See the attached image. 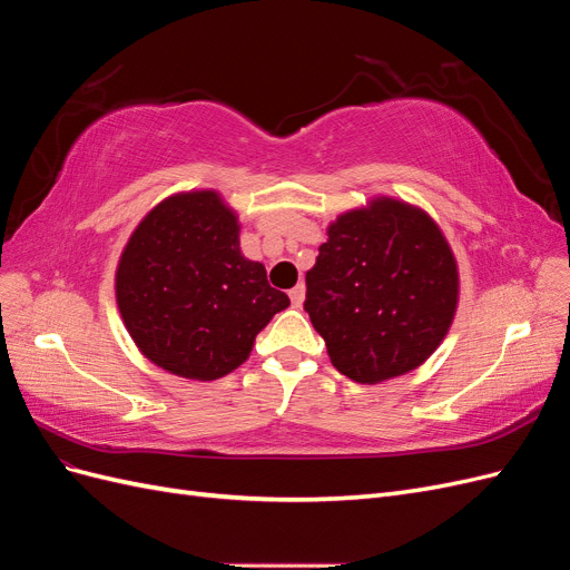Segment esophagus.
Instances as JSON below:
<instances>
[{"label": "esophagus", "mask_w": 570, "mask_h": 570, "mask_svg": "<svg viewBox=\"0 0 570 570\" xmlns=\"http://www.w3.org/2000/svg\"><path fill=\"white\" fill-rule=\"evenodd\" d=\"M289 299H292V306H302L304 304V285L302 283L297 287L289 289Z\"/></svg>", "instance_id": "obj_1"}]
</instances>
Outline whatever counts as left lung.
Masks as SVG:
<instances>
[{
	"label": "left lung",
	"mask_w": 570,
	"mask_h": 570,
	"mask_svg": "<svg viewBox=\"0 0 570 570\" xmlns=\"http://www.w3.org/2000/svg\"><path fill=\"white\" fill-rule=\"evenodd\" d=\"M454 254L428 214L396 199L340 216L306 271L304 312L333 366L356 383L409 373L456 312Z\"/></svg>",
	"instance_id": "obj_1"
}]
</instances>
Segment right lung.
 <instances>
[{
    "label": "right lung",
    "mask_w": 570,
    "mask_h": 570,
    "mask_svg": "<svg viewBox=\"0 0 570 570\" xmlns=\"http://www.w3.org/2000/svg\"><path fill=\"white\" fill-rule=\"evenodd\" d=\"M235 214L216 193L170 197L145 216L120 256L116 299L140 352L193 381H216L289 306L266 268L239 252Z\"/></svg>",
    "instance_id": "obj_1"
}]
</instances>
